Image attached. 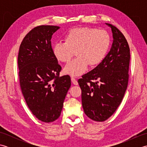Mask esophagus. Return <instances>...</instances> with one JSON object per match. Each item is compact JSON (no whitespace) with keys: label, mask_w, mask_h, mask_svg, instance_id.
Returning <instances> with one entry per match:
<instances>
[{"label":"esophagus","mask_w":147,"mask_h":147,"mask_svg":"<svg viewBox=\"0 0 147 147\" xmlns=\"http://www.w3.org/2000/svg\"><path fill=\"white\" fill-rule=\"evenodd\" d=\"M71 82H72V83L74 84V85H78V83L77 80L75 78H71Z\"/></svg>","instance_id":"obj_1"}]
</instances>
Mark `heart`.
I'll return each instance as SVG.
<instances>
[{"label":"heart","instance_id":"1","mask_svg":"<svg viewBox=\"0 0 147 147\" xmlns=\"http://www.w3.org/2000/svg\"><path fill=\"white\" fill-rule=\"evenodd\" d=\"M64 41L53 45L52 53L59 62H67L75 52L77 57L64 69L65 73L73 77L83 74L88 64L94 67L101 63L110 46L107 32L90 27L71 29L65 35Z\"/></svg>","mask_w":147,"mask_h":147}]
</instances>
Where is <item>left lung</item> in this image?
Instances as JSON below:
<instances>
[{
    "instance_id": "left-lung-1",
    "label": "left lung",
    "mask_w": 147,
    "mask_h": 147,
    "mask_svg": "<svg viewBox=\"0 0 147 147\" xmlns=\"http://www.w3.org/2000/svg\"><path fill=\"white\" fill-rule=\"evenodd\" d=\"M105 24L111 28L113 38L110 51L101 63L78 80L84 112L91 119L98 122L107 120L116 111L129 78L128 43L116 27Z\"/></svg>"
}]
</instances>
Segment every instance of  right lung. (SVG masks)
<instances>
[{
	"instance_id": "1",
	"label": "right lung",
	"mask_w": 147,
	"mask_h": 147,
	"mask_svg": "<svg viewBox=\"0 0 147 147\" xmlns=\"http://www.w3.org/2000/svg\"><path fill=\"white\" fill-rule=\"evenodd\" d=\"M60 27L42 25L22 41L18 63L22 93L30 110L42 122L59 117L71 87L69 75L59 76L61 66L52 53V36Z\"/></svg>"
}]
</instances>
